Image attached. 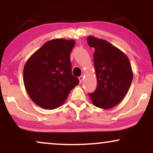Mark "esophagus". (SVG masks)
<instances>
[{"label":"esophagus","instance_id":"34e87169","mask_svg":"<svg viewBox=\"0 0 153 153\" xmlns=\"http://www.w3.org/2000/svg\"><path fill=\"white\" fill-rule=\"evenodd\" d=\"M78 79H79V81H80V83H81L82 80H83V76H82V75H80V77H78Z\"/></svg>","mask_w":153,"mask_h":153}]
</instances>
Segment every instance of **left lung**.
<instances>
[{"instance_id":"8db88e82","label":"left lung","mask_w":153,"mask_h":153,"mask_svg":"<svg viewBox=\"0 0 153 153\" xmlns=\"http://www.w3.org/2000/svg\"><path fill=\"white\" fill-rule=\"evenodd\" d=\"M87 42L94 47V61L97 78L96 89L89 94L94 106L104 109L113 108L126 96L133 73L124 52L106 40L89 36Z\"/></svg>"}]
</instances>
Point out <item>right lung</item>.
I'll return each instance as SVG.
<instances>
[{"label":"right lung","instance_id":"obj_1","mask_svg":"<svg viewBox=\"0 0 153 153\" xmlns=\"http://www.w3.org/2000/svg\"><path fill=\"white\" fill-rule=\"evenodd\" d=\"M74 40H50L34 52L24 68V82L29 97L46 109L62 105L79 83L72 74L70 56Z\"/></svg>","mask_w":153,"mask_h":153}]
</instances>
